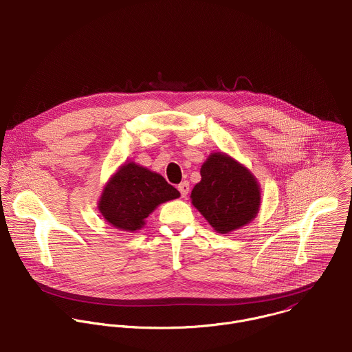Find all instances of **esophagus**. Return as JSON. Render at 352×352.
<instances>
[{
  "mask_svg": "<svg viewBox=\"0 0 352 352\" xmlns=\"http://www.w3.org/2000/svg\"><path fill=\"white\" fill-rule=\"evenodd\" d=\"M178 190H179L181 196H182V197H185V196L189 193V182H188V181L181 182V184L178 185Z\"/></svg>",
  "mask_w": 352,
  "mask_h": 352,
  "instance_id": "obj_1",
  "label": "esophagus"
}]
</instances>
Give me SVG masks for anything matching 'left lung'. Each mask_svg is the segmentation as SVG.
I'll return each instance as SVG.
<instances>
[{"label": "left lung", "instance_id": "obj_1", "mask_svg": "<svg viewBox=\"0 0 352 352\" xmlns=\"http://www.w3.org/2000/svg\"><path fill=\"white\" fill-rule=\"evenodd\" d=\"M192 203L219 233L251 222L258 214L261 189L254 175L225 153H212L200 170Z\"/></svg>", "mask_w": 352, "mask_h": 352}]
</instances>
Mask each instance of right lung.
<instances>
[{"instance_id":"obj_1","label":"right lung","mask_w":352,"mask_h":352,"mask_svg":"<svg viewBox=\"0 0 352 352\" xmlns=\"http://www.w3.org/2000/svg\"><path fill=\"white\" fill-rule=\"evenodd\" d=\"M179 197V192L162 175L141 166H122L105 186L98 203L102 217L116 229L138 230L160 204Z\"/></svg>"}]
</instances>
